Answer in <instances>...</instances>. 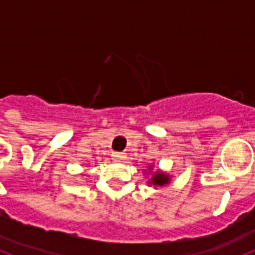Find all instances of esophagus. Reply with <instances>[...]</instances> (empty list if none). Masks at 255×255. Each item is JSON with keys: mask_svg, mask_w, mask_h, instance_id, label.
<instances>
[{"mask_svg": "<svg viewBox=\"0 0 255 255\" xmlns=\"http://www.w3.org/2000/svg\"><path fill=\"white\" fill-rule=\"evenodd\" d=\"M112 157H113V160H116V161H123V160H125L126 155L124 152H113Z\"/></svg>", "mask_w": 255, "mask_h": 255, "instance_id": "obj_1", "label": "esophagus"}]
</instances>
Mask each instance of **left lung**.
Here are the masks:
<instances>
[{"label":"left lung","instance_id":"obj_1","mask_svg":"<svg viewBox=\"0 0 255 255\" xmlns=\"http://www.w3.org/2000/svg\"><path fill=\"white\" fill-rule=\"evenodd\" d=\"M144 173H150L151 178H148L147 184L152 185L153 188H159V186H164V185L170 184V176L163 170L157 169L153 170V165H148V170H143Z\"/></svg>","mask_w":255,"mask_h":255}]
</instances>
